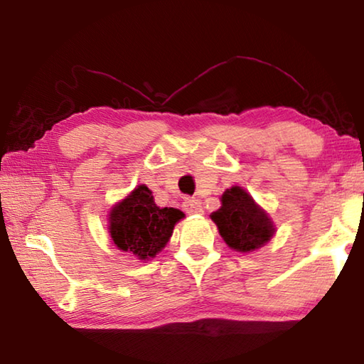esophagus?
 I'll list each match as a JSON object with an SVG mask.
<instances>
[{"label": "esophagus", "instance_id": "obj_1", "mask_svg": "<svg viewBox=\"0 0 364 364\" xmlns=\"http://www.w3.org/2000/svg\"><path fill=\"white\" fill-rule=\"evenodd\" d=\"M184 212L188 215H199L202 213V204L197 199H186L183 202Z\"/></svg>", "mask_w": 364, "mask_h": 364}]
</instances>
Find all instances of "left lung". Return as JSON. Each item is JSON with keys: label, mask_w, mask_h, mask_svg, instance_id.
<instances>
[{"label": "left lung", "mask_w": 364, "mask_h": 364, "mask_svg": "<svg viewBox=\"0 0 364 364\" xmlns=\"http://www.w3.org/2000/svg\"><path fill=\"white\" fill-rule=\"evenodd\" d=\"M228 247L250 254L263 247L274 236L276 228L269 215L241 186L226 189L221 207L210 215Z\"/></svg>", "instance_id": "obj_1"}]
</instances>
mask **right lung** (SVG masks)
<instances>
[{
  "label": "right lung",
  "mask_w": 364,
  "mask_h": 364,
  "mask_svg": "<svg viewBox=\"0 0 364 364\" xmlns=\"http://www.w3.org/2000/svg\"><path fill=\"white\" fill-rule=\"evenodd\" d=\"M181 218V210L159 207L152 191L146 184H139L110 208L107 230L117 249L146 262L162 252Z\"/></svg>",
  "instance_id": "right-lung-1"
}]
</instances>
